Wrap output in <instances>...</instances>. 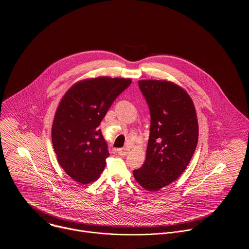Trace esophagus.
I'll use <instances>...</instances> for the list:
<instances>
[{
	"label": "esophagus",
	"instance_id": "1",
	"mask_svg": "<svg viewBox=\"0 0 249 249\" xmlns=\"http://www.w3.org/2000/svg\"><path fill=\"white\" fill-rule=\"evenodd\" d=\"M117 153L120 155V156H126L128 153H129V149L124 147V148H120V149H117Z\"/></svg>",
	"mask_w": 249,
	"mask_h": 249
}]
</instances>
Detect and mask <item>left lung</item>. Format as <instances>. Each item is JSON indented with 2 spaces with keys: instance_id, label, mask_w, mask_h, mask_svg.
<instances>
[{
  "instance_id": "1",
  "label": "left lung",
  "mask_w": 249,
  "mask_h": 249,
  "mask_svg": "<svg viewBox=\"0 0 249 249\" xmlns=\"http://www.w3.org/2000/svg\"><path fill=\"white\" fill-rule=\"evenodd\" d=\"M138 87L149 106L151 127L146 160L134 177L146 190L158 191L189 164L198 138L196 113L189 94L176 84L141 80Z\"/></svg>"
}]
</instances>
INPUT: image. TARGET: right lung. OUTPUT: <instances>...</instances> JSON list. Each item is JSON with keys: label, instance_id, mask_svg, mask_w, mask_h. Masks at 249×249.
Masks as SVG:
<instances>
[{"label": "right lung", "instance_id": "obj_1", "mask_svg": "<svg viewBox=\"0 0 249 249\" xmlns=\"http://www.w3.org/2000/svg\"><path fill=\"white\" fill-rule=\"evenodd\" d=\"M131 79L91 78L74 84L56 111L52 138L57 160L75 181L96 180L110 156L99 125L116 97Z\"/></svg>", "mask_w": 249, "mask_h": 249}]
</instances>
